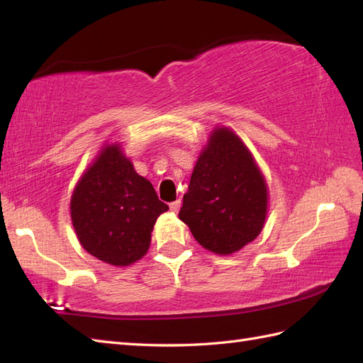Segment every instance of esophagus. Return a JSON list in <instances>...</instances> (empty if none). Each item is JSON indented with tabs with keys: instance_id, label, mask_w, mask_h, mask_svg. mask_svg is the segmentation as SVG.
<instances>
[{
	"instance_id": "esophagus-1",
	"label": "esophagus",
	"mask_w": 363,
	"mask_h": 363,
	"mask_svg": "<svg viewBox=\"0 0 363 363\" xmlns=\"http://www.w3.org/2000/svg\"><path fill=\"white\" fill-rule=\"evenodd\" d=\"M181 209V199H176V201L169 203V211L172 212H177Z\"/></svg>"
}]
</instances>
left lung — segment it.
I'll return each mask as SVG.
<instances>
[{"label":"left lung","instance_id":"obj_1","mask_svg":"<svg viewBox=\"0 0 363 363\" xmlns=\"http://www.w3.org/2000/svg\"><path fill=\"white\" fill-rule=\"evenodd\" d=\"M267 204V184L250 150L230 129H215L196 160L179 218L199 245L228 256L260 234Z\"/></svg>","mask_w":363,"mask_h":363}]
</instances>
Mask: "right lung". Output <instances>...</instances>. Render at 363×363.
<instances>
[{"label": "right lung", "mask_w": 363, "mask_h": 363, "mask_svg": "<svg viewBox=\"0 0 363 363\" xmlns=\"http://www.w3.org/2000/svg\"><path fill=\"white\" fill-rule=\"evenodd\" d=\"M168 206L152 184L135 173L120 145H107L76 184L70 212L82 248L113 267L142 259Z\"/></svg>", "instance_id": "right-lung-1"}]
</instances>
